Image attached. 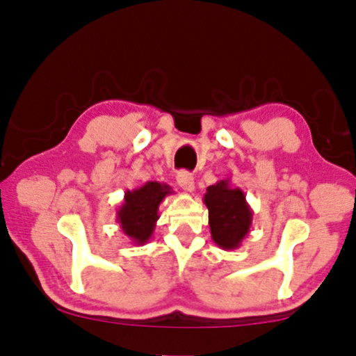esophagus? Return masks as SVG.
<instances>
[{"label": "esophagus", "instance_id": "1", "mask_svg": "<svg viewBox=\"0 0 356 356\" xmlns=\"http://www.w3.org/2000/svg\"><path fill=\"white\" fill-rule=\"evenodd\" d=\"M177 181H178L179 188H181L183 191H188V193L194 191V178H193L191 173L179 172L178 177H177Z\"/></svg>", "mask_w": 356, "mask_h": 356}]
</instances>
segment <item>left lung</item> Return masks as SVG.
Listing matches in <instances>:
<instances>
[{
    "label": "left lung",
    "mask_w": 356,
    "mask_h": 356,
    "mask_svg": "<svg viewBox=\"0 0 356 356\" xmlns=\"http://www.w3.org/2000/svg\"><path fill=\"white\" fill-rule=\"evenodd\" d=\"M209 209V227L213 243L225 251H233L251 232L252 209L241 188H233L230 178L207 188L202 197Z\"/></svg>",
    "instance_id": "obj_1"
}]
</instances>
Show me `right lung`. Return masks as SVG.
Returning a JSON list of instances; mask_svg holds the SVG:
<instances>
[{
  "label": "right lung",
  "instance_id": "obj_1",
  "mask_svg": "<svg viewBox=\"0 0 356 356\" xmlns=\"http://www.w3.org/2000/svg\"><path fill=\"white\" fill-rule=\"evenodd\" d=\"M168 194H173L172 188L159 181H147L133 191L126 189L123 204L116 211V222L133 245L143 246L152 238L159 206Z\"/></svg>",
  "mask_w": 356,
  "mask_h": 356
}]
</instances>
